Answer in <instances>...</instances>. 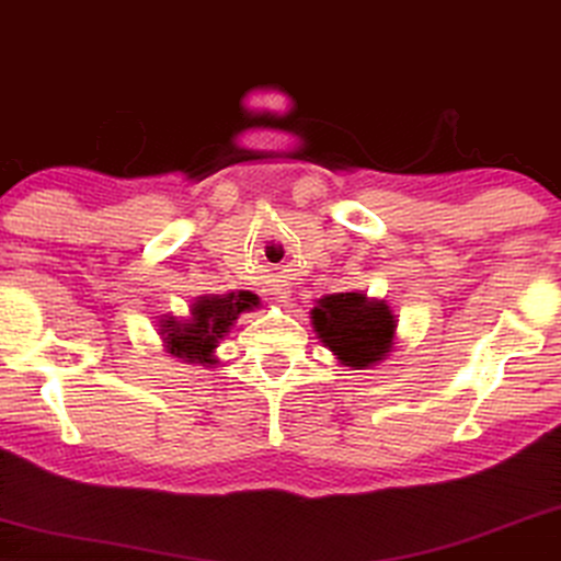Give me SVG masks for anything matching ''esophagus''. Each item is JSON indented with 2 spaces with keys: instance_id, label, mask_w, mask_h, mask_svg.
Returning <instances> with one entry per match:
<instances>
[{
  "instance_id": "obj_1",
  "label": "esophagus",
  "mask_w": 561,
  "mask_h": 561,
  "mask_svg": "<svg viewBox=\"0 0 561 561\" xmlns=\"http://www.w3.org/2000/svg\"><path fill=\"white\" fill-rule=\"evenodd\" d=\"M274 295H277L279 302H287V299H289V289H287V287H279L277 291H274Z\"/></svg>"
}]
</instances>
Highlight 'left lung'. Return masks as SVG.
Returning <instances> with one entry per match:
<instances>
[{
    "label": "left lung",
    "mask_w": 561,
    "mask_h": 561,
    "mask_svg": "<svg viewBox=\"0 0 561 561\" xmlns=\"http://www.w3.org/2000/svg\"><path fill=\"white\" fill-rule=\"evenodd\" d=\"M312 328L334 360L353 370L386 360L396 345L398 320L386 299L367 297L363 291H340L317 299Z\"/></svg>",
    "instance_id": "left-lung-1"
}]
</instances>
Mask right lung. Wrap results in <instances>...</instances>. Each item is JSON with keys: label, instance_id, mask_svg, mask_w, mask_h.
I'll use <instances>...</instances> for the list:
<instances>
[{"label": "right lung", "instance_id": "add662e5", "mask_svg": "<svg viewBox=\"0 0 561 561\" xmlns=\"http://www.w3.org/2000/svg\"><path fill=\"white\" fill-rule=\"evenodd\" d=\"M259 307V297L252 291H229V295H206L191 302L186 320L163 314L158 322V334L163 350L181 363H198L211 367L216 347L233 330V324L244 312Z\"/></svg>", "mask_w": 561, "mask_h": 561}]
</instances>
